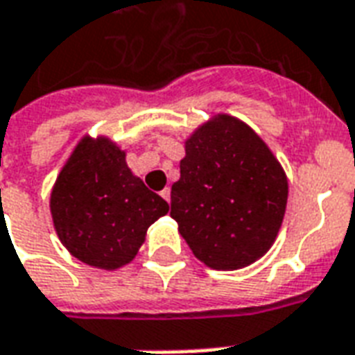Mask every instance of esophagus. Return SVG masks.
Masks as SVG:
<instances>
[{
    "instance_id": "esophagus-1",
    "label": "esophagus",
    "mask_w": 355,
    "mask_h": 355,
    "mask_svg": "<svg viewBox=\"0 0 355 355\" xmlns=\"http://www.w3.org/2000/svg\"><path fill=\"white\" fill-rule=\"evenodd\" d=\"M159 196H162V198H164L165 201H167V203H169V201H171V190H169V188H165V190L159 191Z\"/></svg>"
}]
</instances>
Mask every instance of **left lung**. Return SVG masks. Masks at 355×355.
Masks as SVG:
<instances>
[{
  "mask_svg": "<svg viewBox=\"0 0 355 355\" xmlns=\"http://www.w3.org/2000/svg\"><path fill=\"white\" fill-rule=\"evenodd\" d=\"M288 180L267 144L241 120L218 114L186 141L171 218L205 265L233 271L271 248Z\"/></svg>",
  "mask_w": 355,
  "mask_h": 355,
  "instance_id": "8db88e82",
  "label": "left lung"
}]
</instances>
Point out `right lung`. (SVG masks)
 Segmentation results:
<instances>
[{
	"instance_id": "add662e5",
	"label": "right lung",
	"mask_w": 355,
	"mask_h": 355,
	"mask_svg": "<svg viewBox=\"0 0 355 355\" xmlns=\"http://www.w3.org/2000/svg\"><path fill=\"white\" fill-rule=\"evenodd\" d=\"M51 211L75 258L118 269L135 258L146 230L169 212V205L131 175L116 144L83 139L58 177Z\"/></svg>"
}]
</instances>
